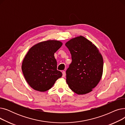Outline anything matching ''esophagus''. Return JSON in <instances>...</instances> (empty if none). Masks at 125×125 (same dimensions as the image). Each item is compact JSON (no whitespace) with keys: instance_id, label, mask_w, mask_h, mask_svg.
Masks as SVG:
<instances>
[{"instance_id":"obj_1","label":"esophagus","mask_w":125,"mask_h":125,"mask_svg":"<svg viewBox=\"0 0 125 125\" xmlns=\"http://www.w3.org/2000/svg\"><path fill=\"white\" fill-rule=\"evenodd\" d=\"M65 75H66V73H65V71H62V77H64Z\"/></svg>"}]
</instances>
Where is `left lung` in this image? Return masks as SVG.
Instances as JSON below:
<instances>
[{
	"label": "left lung",
	"instance_id": "8db88e82",
	"mask_svg": "<svg viewBox=\"0 0 125 125\" xmlns=\"http://www.w3.org/2000/svg\"><path fill=\"white\" fill-rule=\"evenodd\" d=\"M65 45L72 58L66 71L68 86L78 95L90 92L102 77L103 60L101 54L92 42L83 36L71 39Z\"/></svg>",
	"mask_w": 125,
	"mask_h": 125
}]
</instances>
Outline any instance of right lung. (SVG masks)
I'll return each mask as SVG.
<instances>
[{"instance_id":"right-lung-1","label":"right lung","mask_w":125,"mask_h":125,"mask_svg":"<svg viewBox=\"0 0 125 125\" xmlns=\"http://www.w3.org/2000/svg\"><path fill=\"white\" fill-rule=\"evenodd\" d=\"M62 45L58 41L49 40L31 47L26 55L22 70L26 81L34 90L45 92L50 89L62 73L57 69L55 52Z\"/></svg>"}]
</instances>
